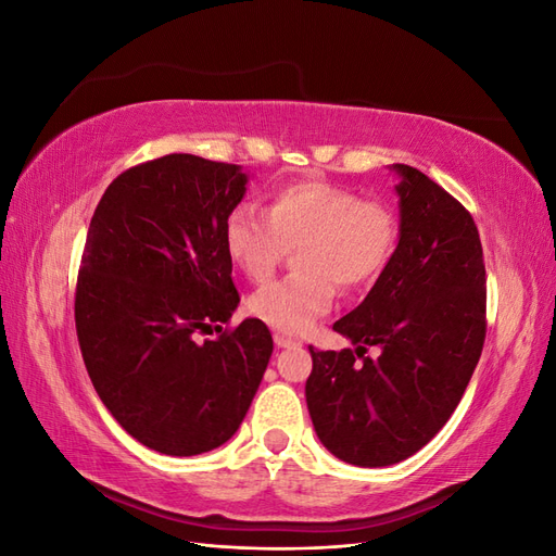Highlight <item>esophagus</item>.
<instances>
[{
	"mask_svg": "<svg viewBox=\"0 0 556 556\" xmlns=\"http://www.w3.org/2000/svg\"><path fill=\"white\" fill-rule=\"evenodd\" d=\"M274 343L278 348H296L299 345L294 339H290V336H285V333H274Z\"/></svg>",
	"mask_w": 556,
	"mask_h": 556,
	"instance_id": "1",
	"label": "esophagus"
}]
</instances>
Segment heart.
<instances>
[{"label":"heart","instance_id":"obj_1","mask_svg":"<svg viewBox=\"0 0 556 556\" xmlns=\"http://www.w3.org/2000/svg\"><path fill=\"white\" fill-rule=\"evenodd\" d=\"M229 260L255 282L266 280L288 248L296 274L264 285L248 308L264 325L304 333L341 290L371 282L392 255L396 223L380 201H359L323 180L290 182L266 199V215L250 204L233 208L223 229Z\"/></svg>","mask_w":556,"mask_h":556}]
</instances>
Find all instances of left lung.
I'll use <instances>...</instances> for the list:
<instances>
[{
  "instance_id": "8db88e82",
  "label": "left lung",
  "mask_w": 556,
  "mask_h": 556,
  "mask_svg": "<svg viewBox=\"0 0 556 556\" xmlns=\"http://www.w3.org/2000/svg\"><path fill=\"white\" fill-rule=\"evenodd\" d=\"M399 243L371 292L333 331L355 350L311 348L306 403L319 443L362 468L413 457L466 392L484 343V262L470 213L422 172L390 164ZM381 350L364 358L366 346Z\"/></svg>"
}]
</instances>
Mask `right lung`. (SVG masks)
Returning a JSON list of instances; mask_svg holds the SVG:
<instances>
[{"mask_svg": "<svg viewBox=\"0 0 556 556\" xmlns=\"http://www.w3.org/2000/svg\"><path fill=\"white\" fill-rule=\"evenodd\" d=\"M248 180L237 164L164 155L117 176L88 229L76 290L83 362L115 422L172 457L237 433L274 352L257 317L199 341L241 301L223 229Z\"/></svg>", "mask_w": 556, "mask_h": 556, "instance_id": "right-lung-1", "label": "right lung"}]
</instances>
